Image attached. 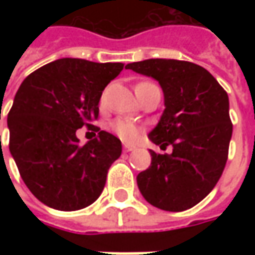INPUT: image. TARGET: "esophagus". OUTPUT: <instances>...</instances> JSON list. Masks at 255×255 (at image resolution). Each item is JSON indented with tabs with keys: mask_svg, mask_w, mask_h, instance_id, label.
Listing matches in <instances>:
<instances>
[{
	"mask_svg": "<svg viewBox=\"0 0 255 255\" xmlns=\"http://www.w3.org/2000/svg\"><path fill=\"white\" fill-rule=\"evenodd\" d=\"M123 149H125V152H133V150H136V146L134 144H123Z\"/></svg>",
	"mask_w": 255,
	"mask_h": 255,
	"instance_id": "obj_1",
	"label": "esophagus"
}]
</instances>
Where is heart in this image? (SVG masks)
<instances>
[{"instance_id":"b5f03b06","label":"heart","mask_w":255,"mask_h":255,"mask_svg":"<svg viewBox=\"0 0 255 255\" xmlns=\"http://www.w3.org/2000/svg\"><path fill=\"white\" fill-rule=\"evenodd\" d=\"M112 130L125 142H133L140 134V128L128 119H116L112 123Z\"/></svg>"}]
</instances>
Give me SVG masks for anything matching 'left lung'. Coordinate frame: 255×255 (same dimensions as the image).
<instances>
[{"mask_svg": "<svg viewBox=\"0 0 255 255\" xmlns=\"http://www.w3.org/2000/svg\"><path fill=\"white\" fill-rule=\"evenodd\" d=\"M162 86L164 111L149 133L154 144H171L170 154L150 150L149 169L136 177L144 200L166 211L200 203L221 177L233 125L229 95L200 65L177 59H146L126 65Z\"/></svg>", "mask_w": 255, "mask_h": 255, "instance_id": "8db88e82", "label": "left lung"}]
</instances>
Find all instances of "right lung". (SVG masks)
Listing matches in <instances>:
<instances>
[{
    "label": "right lung",
    "mask_w": 255,
    "mask_h": 255,
    "mask_svg": "<svg viewBox=\"0 0 255 255\" xmlns=\"http://www.w3.org/2000/svg\"><path fill=\"white\" fill-rule=\"evenodd\" d=\"M123 64L62 58L28 75L8 113L9 152L26 187L55 210L88 207L102 193L122 143L92 122L103 89ZM82 126L98 136L79 144Z\"/></svg>",
    "instance_id": "right-lung-1"
}]
</instances>
